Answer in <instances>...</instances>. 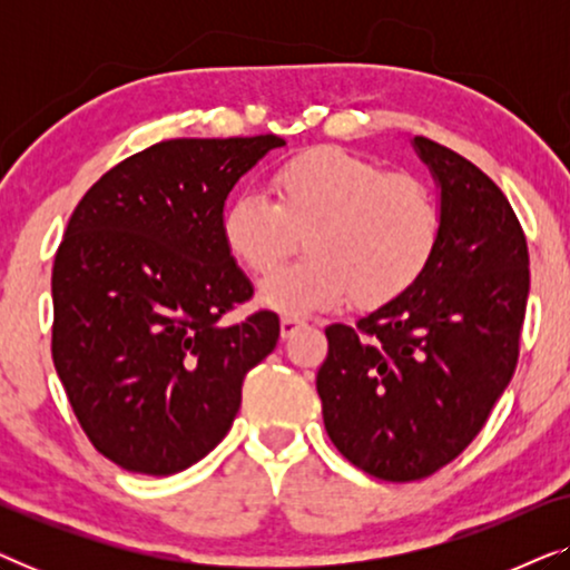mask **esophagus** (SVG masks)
Segmentation results:
<instances>
[{"label":"esophagus","mask_w":570,"mask_h":570,"mask_svg":"<svg viewBox=\"0 0 570 570\" xmlns=\"http://www.w3.org/2000/svg\"><path fill=\"white\" fill-rule=\"evenodd\" d=\"M306 326V318L303 316H283V322H279V332H283V337H293L295 332L303 330Z\"/></svg>","instance_id":"34e87169"}]
</instances>
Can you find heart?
Instances as JSON below:
<instances>
[{
	"instance_id": "1",
	"label": "heart",
	"mask_w": 570,
	"mask_h": 570,
	"mask_svg": "<svg viewBox=\"0 0 570 570\" xmlns=\"http://www.w3.org/2000/svg\"><path fill=\"white\" fill-rule=\"evenodd\" d=\"M441 205L431 186L342 147H311L279 163L269 199L238 191L220 215L225 252L254 275L291 254L295 233L306 259L262 279L259 301L279 314L337 308L355 295L384 306L431 267L441 240Z\"/></svg>"
}]
</instances>
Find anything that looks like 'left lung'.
Masks as SVG:
<instances>
[{
    "mask_svg": "<svg viewBox=\"0 0 570 570\" xmlns=\"http://www.w3.org/2000/svg\"><path fill=\"white\" fill-rule=\"evenodd\" d=\"M441 186V240L407 293L355 326H326L316 376L324 428L347 462L389 482L462 454L509 386L529 295V252L505 194L462 155L415 137Z\"/></svg>",
    "mask_w": 570,
    "mask_h": 570,
    "instance_id": "obj_1",
    "label": "left lung"
}]
</instances>
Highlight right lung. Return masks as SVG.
Segmentation results:
<instances>
[{
    "label": "right lung",
    "instance_id": "1",
    "mask_svg": "<svg viewBox=\"0 0 570 570\" xmlns=\"http://www.w3.org/2000/svg\"><path fill=\"white\" fill-rule=\"evenodd\" d=\"M277 135L166 139L106 170L51 272V355L85 435L139 474H176L230 431L279 318L225 314L254 287L220 238L225 199Z\"/></svg>",
    "mask_w": 570,
    "mask_h": 570
}]
</instances>
